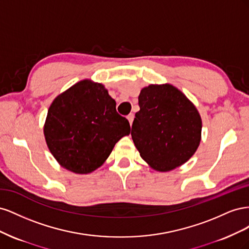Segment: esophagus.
Returning a JSON list of instances; mask_svg holds the SVG:
<instances>
[{
    "mask_svg": "<svg viewBox=\"0 0 249 249\" xmlns=\"http://www.w3.org/2000/svg\"><path fill=\"white\" fill-rule=\"evenodd\" d=\"M126 118H127V120H129L130 124H133V120H134V114H133V113H130V114L126 116Z\"/></svg>",
    "mask_w": 249,
    "mask_h": 249,
    "instance_id": "esophagus-1",
    "label": "esophagus"
}]
</instances>
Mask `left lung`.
<instances>
[{
    "instance_id": "1",
    "label": "left lung",
    "mask_w": 249,
    "mask_h": 249,
    "mask_svg": "<svg viewBox=\"0 0 249 249\" xmlns=\"http://www.w3.org/2000/svg\"><path fill=\"white\" fill-rule=\"evenodd\" d=\"M132 139L150 167L166 172L186 163L196 152L201 138L197 109L177 87L149 85L138 96Z\"/></svg>"
}]
</instances>
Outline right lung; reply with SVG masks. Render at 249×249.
I'll list each match as a JSON object with an SVG mask.
<instances>
[{"label":"right lung","mask_w":249,"mask_h":249,"mask_svg":"<svg viewBox=\"0 0 249 249\" xmlns=\"http://www.w3.org/2000/svg\"><path fill=\"white\" fill-rule=\"evenodd\" d=\"M103 84L78 82L53 101L43 133L48 147L65 169L80 175L104 164L131 126L116 111Z\"/></svg>","instance_id":"right-lung-1"}]
</instances>
